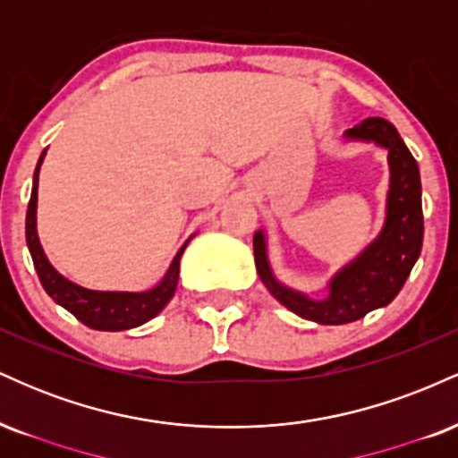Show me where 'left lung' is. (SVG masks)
I'll return each mask as SVG.
<instances>
[{
	"instance_id": "1",
	"label": "left lung",
	"mask_w": 458,
	"mask_h": 458,
	"mask_svg": "<svg viewBox=\"0 0 458 458\" xmlns=\"http://www.w3.org/2000/svg\"><path fill=\"white\" fill-rule=\"evenodd\" d=\"M346 141H372L387 150L390 189L386 222L379 236L357 259L335 273L327 284V295L314 299L286 286L276 277L267 254L265 230L254 234V260L262 284L284 308L318 325H344L387 306L401 293L422 251L424 217L420 170L396 127L386 118H366L344 131Z\"/></svg>"
}]
</instances>
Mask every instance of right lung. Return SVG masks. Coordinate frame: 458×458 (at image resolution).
I'll return each mask as SVG.
<instances>
[{
  "label": "right lung",
  "mask_w": 458,
  "mask_h": 458,
  "mask_svg": "<svg viewBox=\"0 0 458 458\" xmlns=\"http://www.w3.org/2000/svg\"><path fill=\"white\" fill-rule=\"evenodd\" d=\"M47 150L40 155L38 165L34 172V185H31V198L28 204V217H25V239H28V247L31 260H34L36 273H38L40 284L57 306H62L72 317H77L88 327L98 331H123L133 329L140 325L148 323L155 318L163 308L167 306L172 297H174L178 273H181V256L185 247L191 241V236L185 241V245L176 251L174 260L167 267L165 276L157 286L148 288V291L129 293V291H90L79 284L66 280L55 267L47 259L43 245H40L38 230H36V207H38V174L40 165H43Z\"/></svg>",
  "instance_id": "obj_1"
}]
</instances>
